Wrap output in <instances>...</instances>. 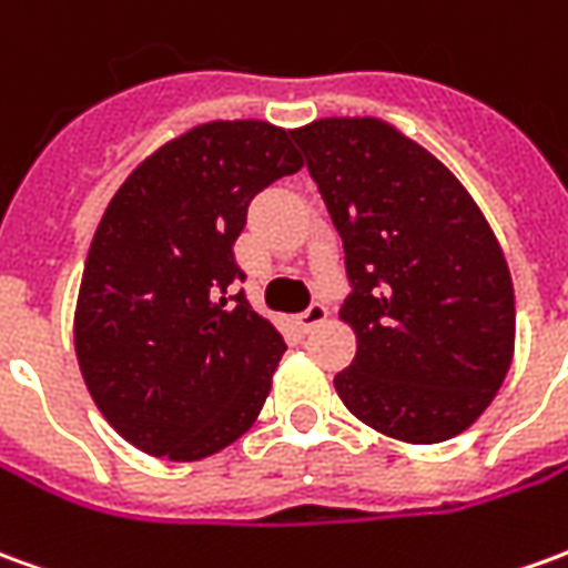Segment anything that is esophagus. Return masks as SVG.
<instances>
[{
	"mask_svg": "<svg viewBox=\"0 0 568 568\" xmlns=\"http://www.w3.org/2000/svg\"><path fill=\"white\" fill-rule=\"evenodd\" d=\"M325 316H328V311H325L323 301H313L311 307L304 313H297V325L304 328V332H311V328H316V325L323 323Z\"/></svg>",
	"mask_w": 568,
	"mask_h": 568,
	"instance_id": "34e87169",
	"label": "esophagus"
}]
</instances>
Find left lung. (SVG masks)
<instances>
[{
    "mask_svg": "<svg viewBox=\"0 0 568 568\" xmlns=\"http://www.w3.org/2000/svg\"><path fill=\"white\" fill-rule=\"evenodd\" d=\"M292 138L353 285L341 320L356 356L335 375L341 403L403 443L458 436L514 359V283L489 221L430 150L384 119H316Z\"/></svg>",
    "mask_w": 568,
    "mask_h": 568,
    "instance_id": "8db88e82",
    "label": "left lung"
}]
</instances>
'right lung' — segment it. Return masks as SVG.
Segmentation results:
<instances>
[{"label": "right lung", "mask_w": 568, "mask_h": 568, "mask_svg": "<svg viewBox=\"0 0 568 568\" xmlns=\"http://www.w3.org/2000/svg\"><path fill=\"white\" fill-rule=\"evenodd\" d=\"M304 162L288 132L215 119L134 169L94 230L73 341L94 406L134 449L200 462L255 424L285 353L227 288L248 202Z\"/></svg>", "instance_id": "add662e5"}]
</instances>
